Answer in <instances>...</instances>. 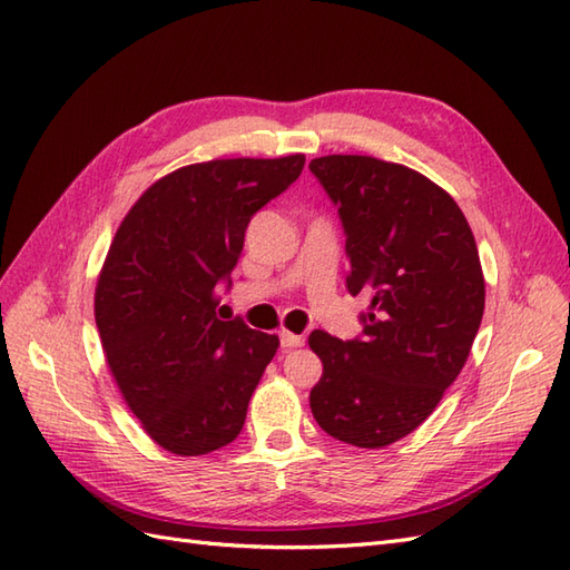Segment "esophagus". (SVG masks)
I'll list each match as a JSON object with an SVG mask.
<instances>
[{"mask_svg":"<svg viewBox=\"0 0 570 570\" xmlns=\"http://www.w3.org/2000/svg\"><path fill=\"white\" fill-rule=\"evenodd\" d=\"M305 344V336L299 334H293V332H281V346L283 351H289V348H297Z\"/></svg>","mask_w":570,"mask_h":570,"instance_id":"esophagus-1","label":"esophagus"}]
</instances>
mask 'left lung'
<instances>
[{
	"label": "left lung",
	"mask_w": 570,
	"mask_h": 570,
	"mask_svg": "<svg viewBox=\"0 0 570 570\" xmlns=\"http://www.w3.org/2000/svg\"><path fill=\"white\" fill-rule=\"evenodd\" d=\"M338 209L348 293L368 297L363 332H312L322 377L309 392L328 436L383 449L412 434L456 381L485 309L478 246L463 212L424 175L371 156L309 163Z\"/></svg>",
	"instance_id": "8db88e82"
}]
</instances>
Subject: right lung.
Segmentation results:
<instances>
[{"label": "right lung", "instance_id": "right-lung-1", "mask_svg": "<svg viewBox=\"0 0 570 570\" xmlns=\"http://www.w3.org/2000/svg\"><path fill=\"white\" fill-rule=\"evenodd\" d=\"M305 156L195 163L126 214L95 293L109 371L146 434L202 456L242 434L275 334L217 320L253 214L293 185Z\"/></svg>", "mask_w": 570, "mask_h": 570}]
</instances>
